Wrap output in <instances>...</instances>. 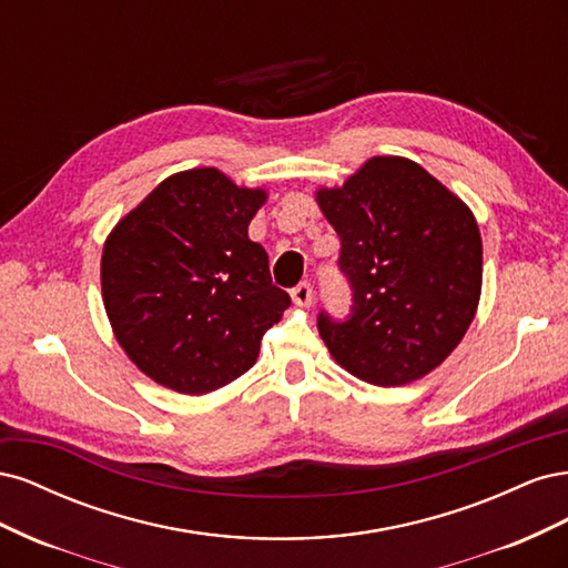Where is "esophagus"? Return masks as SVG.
Listing matches in <instances>:
<instances>
[{"label": "esophagus", "mask_w": 568, "mask_h": 568, "mask_svg": "<svg viewBox=\"0 0 568 568\" xmlns=\"http://www.w3.org/2000/svg\"><path fill=\"white\" fill-rule=\"evenodd\" d=\"M291 301H294L296 307H311L313 305V286L303 282L294 291H291Z\"/></svg>", "instance_id": "obj_1"}]
</instances>
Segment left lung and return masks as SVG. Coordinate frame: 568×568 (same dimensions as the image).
Returning a JSON list of instances; mask_svg holds the SVG:
<instances>
[{
	"mask_svg": "<svg viewBox=\"0 0 568 568\" xmlns=\"http://www.w3.org/2000/svg\"><path fill=\"white\" fill-rule=\"evenodd\" d=\"M315 199L341 239L338 267L353 286L346 322L320 313L324 346L367 384L422 379L476 315L484 244L471 209L403 156H374Z\"/></svg>",
	"mask_w": 568,
	"mask_h": 568,
	"instance_id": "8db88e82",
	"label": "left lung"
}]
</instances>
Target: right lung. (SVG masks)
Masks as SVG:
<instances>
[{
  "label": "right lung",
  "instance_id": "obj_1",
  "mask_svg": "<svg viewBox=\"0 0 568 568\" xmlns=\"http://www.w3.org/2000/svg\"><path fill=\"white\" fill-rule=\"evenodd\" d=\"M267 201L217 168L182 170L118 220L101 253V298L120 348L156 384L203 395L248 372L291 305L248 239Z\"/></svg>",
  "mask_w": 568,
  "mask_h": 568
}]
</instances>
